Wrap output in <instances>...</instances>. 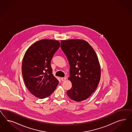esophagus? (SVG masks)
Instances as JSON below:
<instances>
[{
  "instance_id": "1",
  "label": "esophagus",
  "mask_w": 132,
  "mask_h": 132,
  "mask_svg": "<svg viewBox=\"0 0 132 132\" xmlns=\"http://www.w3.org/2000/svg\"><path fill=\"white\" fill-rule=\"evenodd\" d=\"M61 80H62V81H64L66 80V77H61Z\"/></svg>"
}]
</instances>
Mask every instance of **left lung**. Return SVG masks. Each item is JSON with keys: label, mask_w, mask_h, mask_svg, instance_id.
Listing matches in <instances>:
<instances>
[{"label": "left lung", "mask_w": 132, "mask_h": 132, "mask_svg": "<svg viewBox=\"0 0 132 132\" xmlns=\"http://www.w3.org/2000/svg\"><path fill=\"white\" fill-rule=\"evenodd\" d=\"M60 43L70 65L68 79L72 87L67 94L76 102L86 100L95 92L100 82L101 68L96 53L84 40H62Z\"/></svg>", "instance_id": "8db88e82"}]
</instances>
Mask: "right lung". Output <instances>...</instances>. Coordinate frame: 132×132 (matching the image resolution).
<instances>
[{"instance_id": "add662e5", "label": "right lung", "mask_w": 132, "mask_h": 132, "mask_svg": "<svg viewBox=\"0 0 132 132\" xmlns=\"http://www.w3.org/2000/svg\"><path fill=\"white\" fill-rule=\"evenodd\" d=\"M60 47L57 40H40L24 55L22 71L24 84L32 94L40 99L50 96L59 83L52 73L51 60Z\"/></svg>"}]
</instances>
